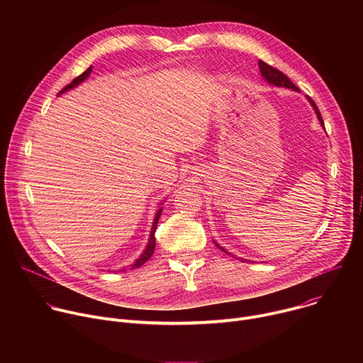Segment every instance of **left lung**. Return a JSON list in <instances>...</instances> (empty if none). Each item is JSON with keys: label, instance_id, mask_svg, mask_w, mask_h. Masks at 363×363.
Segmentation results:
<instances>
[{"label": "left lung", "instance_id": "1", "mask_svg": "<svg viewBox=\"0 0 363 363\" xmlns=\"http://www.w3.org/2000/svg\"><path fill=\"white\" fill-rule=\"evenodd\" d=\"M258 67H260V72H262L263 77H264L269 83L276 84V86H281V87H287V89H293V90H298L297 86H296L283 72H280L279 69H276V67H273V66L264 63L263 60L258 62ZM307 99H308V101H310V105L313 106V109H315V112H316V115H318V119L320 121L322 126H325V122H323V119H322V115H320V112H319V109H318V106H316V103H315L312 99H310L308 96H307ZM216 245H217L220 250H223L225 254H230L228 251H225V250H224L223 247H220L218 244H216ZM230 255H231V254H230Z\"/></svg>", "mask_w": 363, "mask_h": 363}]
</instances>
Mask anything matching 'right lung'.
<instances>
[{
  "label": "right lung",
  "instance_id": "1",
  "mask_svg": "<svg viewBox=\"0 0 363 363\" xmlns=\"http://www.w3.org/2000/svg\"><path fill=\"white\" fill-rule=\"evenodd\" d=\"M90 72H91V66H90L87 70H84L80 76H77L76 79H73V82H72L70 84H67L66 87H63V89L59 91V94H60V93H65L66 90L73 89L74 86H77L79 83H82V82L90 74ZM161 213H162V208L157 213V217H155V220H153V225H152V231H150V237H149V242H147L146 250L143 251V254L138 258V260L130 266V270L140 267L142 264H145V263L149 260V258L152 257V254H153V251H155V230H157V225H158V220H160V217H161Z\"/></svg>",
  "mask_w": 363,
  "mask_h": 363
}]
</instances>
